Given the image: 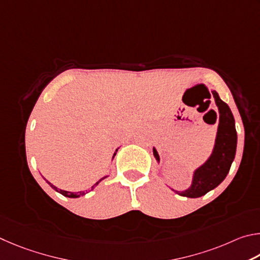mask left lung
<instances>
[{"mask_svg":"<svg viewBox=\"0 0 260 260\" xmlns=\"http://www.w3.org/2000/svg\"><path fill=\"white\" fill-rule=\"evenodd\" d=\"M212 94L219 112L215 145L208 160L194 170L189 187L181 192L171 188L180 197L197 199L216 188L226 178L234 161L238 144L234 116L229 105L222 102L217 91L213 90ZM153 154L155 160L160 163V156L155 147H153Z\"/></svg>","mask_w":260,"mask_h":260,"instance_id":"left-lung-1","label":"left lung"}]
</instances>
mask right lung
<instances>
[{
    "instance_id": "right-lung-1",
    "label": "right lung",
    "mask_w": 260,
    "mask_h": 260,
    "mask_svg": "<svg viewBox=\"0 0 260 260\" xmlns=\"http://www.w3.org/2000/svg\"><path fill=\"white\" fill-rule=\"evenodd\" d=\"M117 149H118V148H117ZM117 149H116V151H115V153H114V155H113V157H112V160H113V158H114V156L116 155V152H117ZM107 177H108V176H104L103 178H100V179L97 181V183H95V184H94V185H93L92 187H91V188L86 189V190H80V192H75V193H74V192H67V190H63V189H59V188H57V187H56V186L52 185L51 183H49L48 180H45V181H47V183H48L50 186H51V187H52L54 190H56V192H58V193L62 194L63 197H66V198H71V199H76V198L83 197V195H85L86 193L91 192V190H92V189L95 187V186H97V185L100 183V181H102V180H103V179H105V178H107ZM44 179H45V178H44Z\"/></svg>"
}]
</instances>
